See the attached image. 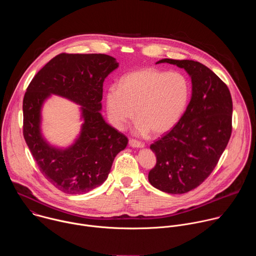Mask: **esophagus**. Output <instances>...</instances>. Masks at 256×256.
Listing matches in <instances>:
<instances>
[{"label": "esophagus", "mask_w": 256, "mask_h": 256, "mask_svg": "<svg viewBox=\"0 0 256 256\" xmlns=\"http://www.w3.org/2000/svg\"><path fill=\"white\" fill-rule=\"evenodd\" d=\"M128 144H130V147H132V148H144V142H138V140H134V138H130Z\"/></svg>", "instance_id": "esophagus-1"}]
</instances>
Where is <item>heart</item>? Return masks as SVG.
Masks as SVG:
<instances>
[{
  "instance_id": "obj_1",
  "label": "heart",
  "mask_w": 256,
  "mask_h": 256,
  "mask_svg": "<svg viewBox=\"0 0 256 256\" xmlns=\"http://www.w3.org/2000/svg\"><path fill=\"white\" fill-rule=\"evenodd\" d=\"M190 95V82L181 72L150 68L130 72L122 78L120 86L109 87L106 106L110 122L118 128H124L136 110L140 134L150 130L162 134L178 122Z\"/></svg>"
}]
</instances>
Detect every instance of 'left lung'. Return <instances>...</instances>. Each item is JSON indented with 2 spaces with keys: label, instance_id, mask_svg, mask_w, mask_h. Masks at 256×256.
<instances>
[{
  "label": "left lung",
  "instance_id": "left-lung-1",
  "mask_svg": "<svg viewBox=\"0 0 256 256\" xmlns=\"http://www.w3.org/2000/svg\"><path fill=\"white\" fill-rule=\"evenodd\" d=\"M184 68L192 95L175 126L150 148L157 162L150 184L167 194L188 192L210 176L226 149L232 132L233 103L227 85L204 64L190 60L163 58Z\"/></svg>",
  "mask_w": 256,
  "mask_h": 256
}]
</instances>
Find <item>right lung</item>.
I'll list each match as a JSON object with an SVG mask.
<instances>
[{"mask_svg":"<svg viewBox=\"0 0 256 256\" xmlns=\"http://www.w3.org/2000/svg\"><path fill=\"white\" fill-rule=\"evenodd\" d=\"M118 66L102 54H60L34 76L23 98V136L44 176L58 190L83 194L108 177L128 138L103 120V82ZM50 94L81 104L84 124L80 138L64 150L48 145L40 132V110Z\"/></svg>","mask_w":256,"mask_h":256,"instance_id":"right-lung-1","label":"right lung"}]
</instances>
